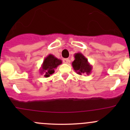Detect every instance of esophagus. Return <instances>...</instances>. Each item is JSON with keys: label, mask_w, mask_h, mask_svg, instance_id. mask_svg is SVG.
I'll return each instance as SVG.
<instances>
[{"label": "esophagus", "mask_w": 130, "mask_h": 130, "mask_svg": "<svg viewBox=\"0 0 130 130\" xmlns=\"http://www.w3.org/2000/svg\"><path fill=\"white\" fill-rule=\"evenodd\" d=\"M69 61H70V60H69V59H68V58H64L63 60V62L64 63L67 64V63H69Z\"/></svg>", "instance_id": "obj_1"}]
</instances>
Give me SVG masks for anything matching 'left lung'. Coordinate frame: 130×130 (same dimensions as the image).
I'll return each instance as SVG.
<instances>
[{
	"label": "left lung",
	"instance_id": "left-lung-1",
	"mask_svg": "<svg viewBox=\"0 0 130 130\" xmlns=\"http://www.w3.org/2000/svg\"><path fill=\"white\" fill-rule=\"evenodd\" d=\"M74 58L75 60L72 65L76 73L80 75L84 73L89 75L92 72V67L89 63L87 58L81 53H75Z\"/></svg>",
	"mask_w": 130,
	"mask_h": 130
}]
</instances>
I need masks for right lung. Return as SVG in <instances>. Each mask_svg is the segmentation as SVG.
Masks as SVG:
<instances>
[{
    "instance_id": "right-lung-1",
    "label": "right lung",
    "mask_w": 130,
    "mask_h": 130,
    "mask_svg": "<svg viewBox=\"0 0 130 130\" xmlns=\"http://www.w3.org/2000/svg\"><path fill=\"white\" fill-rule=\"evenodd\" d=\"M61 63L62 61L58 59L54 55L52 54L48 55L44 58L40 69L41 75H44V77H49L55 72V70Z\"/></svg>"
}]
</instances>
